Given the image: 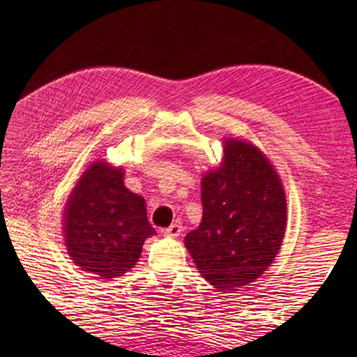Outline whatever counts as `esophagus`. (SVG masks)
Listing matches in <instances>:
<instances>
[{
	"mask_svg": "<svg viewBox=\"0 0 357 357\" xmlns=\"http://www.w3.org/2000/svg\"><path fill=\"white\" fill-rule=\"evenodd\" d=\"M181 231H183V225H181L179 222H174L169 227V229L164 230V234L167 238H176L181 234Z\"/></svg>",
	"mask_w": 357,
	"mask_h": 357,
	"instance_id": "esophagus-1",
	"label": "esophagus"
}]
</instances>
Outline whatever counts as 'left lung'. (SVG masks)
<instances>
[{
	"label": "left lung",
	"mask_w": 357,
	"mask_h": 357,
	"mask_svg": "<svg viewBox=\"0 0 357 357\" xmlns=\"http://www.w3.org/2000/svg\"><path fill=\"white\" fill-rule=\"evenodd\" d=\"M202 221L184 242L202 278L236 290L275 261L287 227L282 183L268 158L242 139L224 141V161L201 181Z\"/></svg>",
	"instance_id": "left-lung-1"
}]
</instances>
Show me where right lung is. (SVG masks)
I'll return each mask as SVG.
<instances>
[{
	"label": "right lung",
	"instance_id": "obj_1",
	"mask_svg": "<svg viewBox=\"0 0 357 357\" xmlns=\"http://www.w3.org/2000/svg\"><path fill=\"white\" fill-rule=\"evenodd\" d=\"M63 224L67 253L98 279L133 268L144 241L156 234L146 201L124 185V170L102 161L82 173L67 199Z\"/></svg>",
	"mask_w": 357,
	"mask_h": 357
}]
</instances>
